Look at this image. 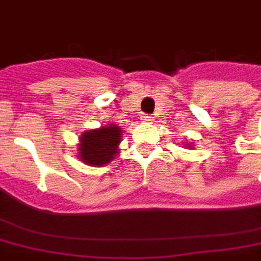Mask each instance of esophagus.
I'll return each instance as SVG.
<instances>
[{"mask_svg":"<svg viewBox=\"0 0 261 261\" xmlns=\"http://www.w3.org/2000/svg\"><path fill=\"white\" fill-rule=\"evenodd\" d=\"M141 120L144 121V123H148V124H149V123H152V121H153L152 116H149V114H142Z\"/></svg>","mask_w":261,"mask_h":261,"instance_id":"1","label":"esophagus"}]
</instances>
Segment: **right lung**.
Segmentation results:
<instances>
[{"label": "right lung", "mask_w": 261, "mask_h": 261, "mask_svg": "<svg viewBox=\"0 0 261 261\" xmlns=\"http://www.w3.org/2000/svg\"><path fill=\"white\" fill-rule=\"evenodd\" d=\"M120 138L121 130L113 124L84 133L81 137L80 158L91 166L109 164L117 153Z\"/></svg>", "instance_id": "right-lung-1"}]
</instances>
